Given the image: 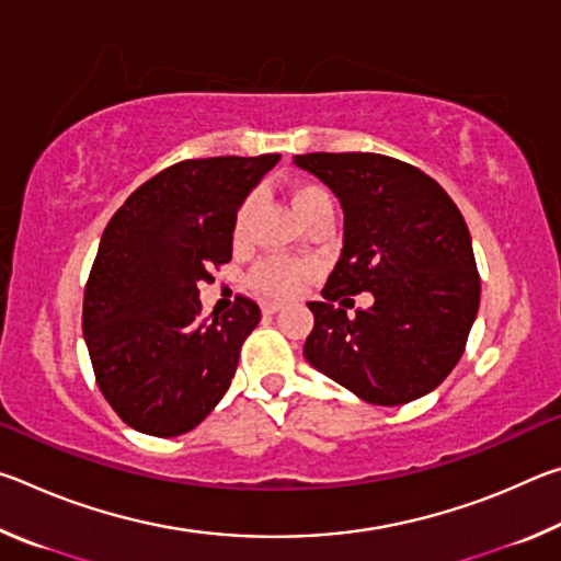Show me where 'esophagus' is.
Returning a JSON list of instances; mask_svg holds the SVG:
<instances>
[{"label":"esophagus","instance_id":"obj_1","mask_svg":"<svg viewBox=\"0 0 561 561\" xmlns=\"http://www.w3.org/2000/svg\"><path fill=\"white\" fill-rule=\"evenodd\" d=\"M262 311L267 317H272V314H277V311H282V304H277V301H262Z\"/></svg>","mask_w":561,"mask_h":561}]
</instances>
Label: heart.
<instances>
[{
  "instance_id": "b5f03b06",
  "label": "heart",
  "mask_w": 561,
  "mask_h": 561,
  "mask_svg": "<svg viewBox=\"0 0 561 561\" xmlns=\"http://www.w3.org/2000/svg\"><path fill=\"white\" fill-rule=\"evenodd\" d=\"M319 205H331L329 193L319 185H297L291 190V210L294 215L301 217L314 210ZM247 220H250V205H242V210L237 213L234 222V237L244 234ZM309 277V264L299 260H264L257 270L252 272V287L270 299H291L294 294H299L304 282Z\"/></svg>"
}]
</instances>
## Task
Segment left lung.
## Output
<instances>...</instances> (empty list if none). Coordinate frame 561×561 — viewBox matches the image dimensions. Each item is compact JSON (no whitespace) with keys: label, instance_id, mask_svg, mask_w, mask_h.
<instances>
[{"label":"left lung","instance_id":"8db88e82","mask_svg":"<svg viewBox=\"0 0 561 561\" xmlns=\"http://www.w3.org/2000/svg\"><path fill=\"white\" fill-rule=\"evenodd\" d=\"M294 165L319 178L344 210V247L304 356L374 405H403L438 388L478 317L472 240L448 193L423 170L378 153H307ZM375 304L351 320L354 293Z\"/></svg>","mask_w":561,"mask_h":561}]
</instances>
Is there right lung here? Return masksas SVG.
Instances as JSON below:
<instances>
[{
	"mask_svg": "<svg viewBox=\"0 0 561 561\" xmlns=\"http://www.w3.org/2000/svg\"><path fill=\"white\" fill-rule=\"evenodd\" d=\"M277 160H183L140 185L103 230L83 294V339L101 393L130 428L175 438L230 388L262 311L240 297L203 319L197 284L232 260L237 213Z\"/></svg>",
	"mask_w": 561,
	"mask_h": 561,
	"instance_id": "add662e5",
	"label": "right lung"
}]
</instances>
